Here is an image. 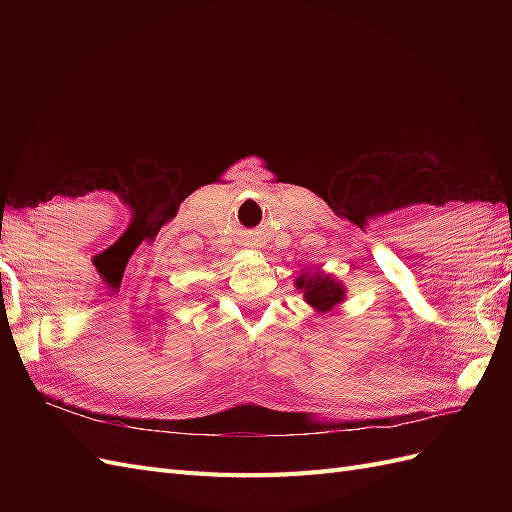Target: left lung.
<instances>
[{"label":"left lung","instance_id":"obj_1","mask_svg":"<svg viewBox=\"0 0 512 512\" xmlns=\"http://www.w3.org/2000/svg\"><path fill=\"white\" fill-rule=\"evenodd\" d=\"M294 286L303 292V299L320 314L331 312L333 307L346 299L344 284L324 271H305L297 277Z\"/></svg>","mask_w":512,"mask_h":512}]
</instances>
